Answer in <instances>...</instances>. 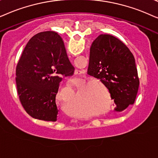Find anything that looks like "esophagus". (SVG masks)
Wrapping results in <instances>:
<instances>
[{
  "label": "esophagus",
  "mask_w": 158,
  "mask_h": 158,
  "mask_svg": "<svg viewBox=\"0 0 158 158\" xmlns=\"http://www.w3.org/2000/svg\"><path fill=\"white\" fill-rule=\"evenodd\" d=\"M78 73V72H75V74H77Z\"/></svg>",
  "instance_id": "esophagus-1"
}]
</instances>
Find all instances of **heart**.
Returning <instances> with one entry per match:
<instances>
[{
  "instance_id": "heart-1",
  "label": "heart",
  "mask_w": 158,
  "mask_h": 158,
  "mask_svg": "<svg viewBox=\"0 0 158 158\" xmlns=\"http://www.w3.org/2000/svg\"><path fill=\"white\" fill-rule=\"evenodd\" d=\"M66 87L69 89H74V88H76V87H77V85H76V84H74V83L69 82L68 84H67ZM89 87H91V85H89Z\"/></svg>"
}]
</instances>
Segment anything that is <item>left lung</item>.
Returning a JSON list of instances; mask_svg holds the SVG:
<instances>
[{"instance_id": "left-lung-1", "label": "left lung", "mask_w": 158, "mask_h": 158, "mask_svg": "<svg viewBox=\"0 0 158 158\" xmlns=\"http://www.w3.org/2000/svg\"><path fill=\"white\" fill-rule=\"evenodd\" d=\"M88 73L108 89L115 112L134 104L139 85L137 69L133 54L119 39L102 34L92 42Z\"/></svg>"}]
</instances>
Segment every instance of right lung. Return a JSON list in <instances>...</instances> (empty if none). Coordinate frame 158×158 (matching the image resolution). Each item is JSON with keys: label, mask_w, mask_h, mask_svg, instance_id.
<instances>
[{"label": "right lung", "mask_w": 158, "mask_h": 158, "mask_svg": "<svg viewBox=\"0 0 158 158\" xmlns=\"http://www.w3.org/2000/svg\"><path fill=\"white\" fill-rule=\"evenodd\" d=\"M73 71L58 33L43 31L31 37L16 69L18 94L26 112L39 120L57 121L56 96L60 76L72 75Z\"/></svg>", "instance_id": "add662e5"}]
</instances>
